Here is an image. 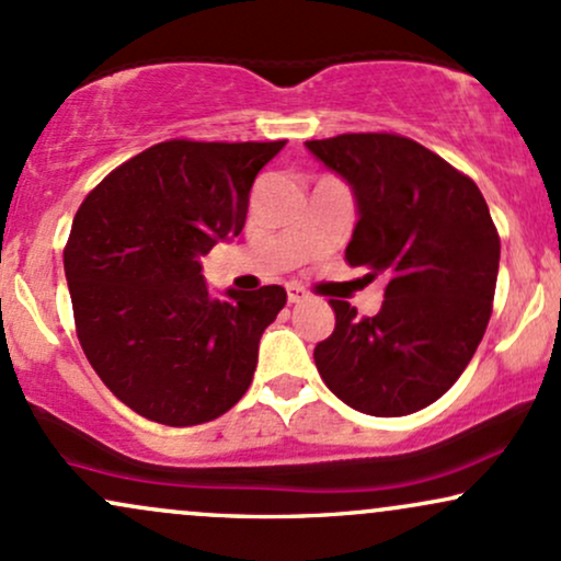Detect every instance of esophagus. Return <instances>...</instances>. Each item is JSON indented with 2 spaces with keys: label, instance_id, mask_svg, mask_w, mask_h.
Masks as SVG:
<instances>
[{
  "label": "esophagus",
  "instance_id": "34e87169",
  "mask_svg": "<svg viewBox=\"0 0 561 561\" xmlns=\"http://www.w3.org/2000/svg\"><path fill=\"white\" fill-rule=\"evenodd\" d=\"M306 298H308V293L300 285H289L287 287V300L289 302H300V300H306Z\"/></svg>",
  "mask_w": 561,
  "mask_h": 561
}]
</instances>
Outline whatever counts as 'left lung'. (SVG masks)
Instances as JSON below:
<instances>
[{
    "label": "left lung",
    "instance_id": "8db88e82",
    "mask_svg": "<svg viewBox=\"0 0 561 561\" xmlns=\"http://www.w3.org/2000/svg\"><path fill=\"white\" fill-rule=\"evenodd\" d=\"M306 147L356 197L345 261L385 279L377 317L330 300L334 332L313 362L351 409L414 414L461 377L485 334L501 259L491 210L472 179L414 139L340 134Z\"/></svg>",
    "mask_w": 561,
    "mask_h": 561
}]
</instances>
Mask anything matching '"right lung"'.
<instances>
[{"label":"right lung","instance_id":"right-lung-1","mask_svg":"<svg viewBox=\"0 0 561 561\" xmlns=\"http://www.w3.org/2000/svg\"><path fill=\"white\" fill-rule=\"evenodd\" d=\"M285 141H160L83 199L66 279L76 332L107 390L145 420L192 427L244 396L285 287L214 298L199 259L244 227L250 186Z\"/></svg>","mask_w":561,"mask_h":561}]
</instances>
